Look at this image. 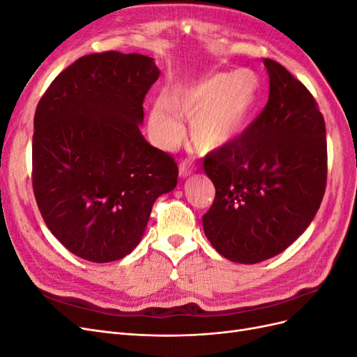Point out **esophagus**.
I'll use <instances>...</instances> for the list:
<instances>
[{
  "instance_id": "esophagus-1",
  "label": "esophagus",
  "mask_w": 357,
  "mask_h": 357,
  "mask_svg": "<svg viewBox=\"0 0 357 357\" xmlns=\"http://www.w3.org/2000/svg\"><path fill=\"white\" fill-rule=\"evenodd\" d=\"M178 169H180V176H181V177H188V176H190V174H192L193 165L190 164L189 160H185V162H181L180 167H178Z\"/></svg>"
}]
</instances>
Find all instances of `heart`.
I'll return each mask as SVG.
<instances>
[{"label":"heart","instance_id":"1","mask_svg":"<svg viewBox=\"0 0 357 357\" xmlns=\"http://www.w3.org/2000/svg\"><path fill=\"white\" fill-rule=\"evenodd\" d=\"M259 98V79L250 70L215 73L160 95L152 105L149 126L158 146L172 149L183 137V119L190 121L193 143L215 150L241 135Z\"/></svg>","mask_w":357,"mask_h":357}]
</instances>
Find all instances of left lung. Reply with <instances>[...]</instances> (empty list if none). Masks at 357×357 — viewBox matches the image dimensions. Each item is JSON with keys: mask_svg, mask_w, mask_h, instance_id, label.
I'll return each mask as SVG.
<instances>
[{"mask_svg": "<svg viewBox=\"0 0 357 357\" xmlns=\"http://www.w3.org/2000/svg\"><path fill=\"white\" fill-rule=\"evenodd\" d=\"M264 66L265 109L238 139L204 159L215 188L204 232L236 264L286 250L314 219L326 189V126L314 96L278 62Z\"/></svg>", "mask_w": 357, "mask_h": 357, "instance_id": "left-lung-1", "label": "left lung"}]
</instances>
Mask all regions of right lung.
<instances>
[{"label":"right lung","mask_w":357,"mask_h":357,"mask_svg":"<svg viewBox=\"0 0 357 357\" xmlns=\"http://www.w3.org/2000/svg\"><path fill=\"white\" fill-rule=\"evenodd\" d=\"M153 58L104 52L79 58L38 101L32 188L50 232L89 262L131 253L164 193L177 186L174 158L139 131Z\"/></svg>","instance_id":"right-lung-1"}]
</instances>
